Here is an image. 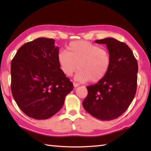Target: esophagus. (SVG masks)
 I'll return each mask as SVG.
<instances>
[{"label":"esophagus","instance_id":"34e87169","mask_svg":"<svg viewBox=\"0 0 151 151\" xmlns=\"http://www.w3.org/2000/svg\"><path fill=\"white\" fill-rule=\"evenodd\" d=\"M73 86H74V87H75V88H77L78 86H79L80 85L78 84H77V83L73 82Z\"/></svg>","mask_w":151,"mask_h":151}]
</instances>
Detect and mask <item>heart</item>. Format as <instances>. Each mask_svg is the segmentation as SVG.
<instances>
[{
	"label": "heart",
	"instance_id": "obj_1",
	"mask_svg": "<svg viewBox=\"0 0 151 151\" xmlns=\"http://www.w3.org/2000/svg\"><path fill=\"white\" fill-rule=\"evenodd\" d=\"M60 51L57 60L62 72L70 76L78 69L75 79L80 82H97L106 75L111 66V56L106 50L86 41H75Z\"/></svg>",
	"mask_w": 151,
	"mask_h": 151
}]
</instances>
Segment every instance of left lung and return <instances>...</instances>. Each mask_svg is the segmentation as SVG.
I'll list each match as a JSON object with an SVG mask.
<instances>
[{
  "label": "left lung",
  "mask_w": 151,
  "mask_h": 151,
  "mask_svg": "<svg viewBox=\"0 0 151 151\" xmlns=\"http://www.w3.org/2000/svg\"><path fill=\"white\" fill-rule=\"evenodd\" d=\"M95 43L106 45L111 56L108 73L97 84L88 86L82 102L85 110L102 121L116 119L127 110L137 89V60L126 43L107 37Z\"/></svg>",
  "instance_id": "obj_1"
}]
</instances>
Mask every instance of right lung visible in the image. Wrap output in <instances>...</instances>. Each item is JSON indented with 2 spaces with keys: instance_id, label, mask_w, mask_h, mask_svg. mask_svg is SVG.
Listing matches in <instances>:
<instances>
[{
  "instance_id": "add662e5",
  "label": "right lung",
  "mask_w": 151,
  "mask_h": 151,
  "mask_svg": "<svg viewBox=\"0 0 151 151\" xmlns=\"http://www.w3.org/2000/svg\"><path fill=\"white\" fill-rule=\"evenodd\" d=\"M55 40L39 37L24 44L11 63L13 97L24 113L47 119L64 104L73 84L60 70Z\"/></svg>"
}]
</instances>
